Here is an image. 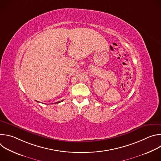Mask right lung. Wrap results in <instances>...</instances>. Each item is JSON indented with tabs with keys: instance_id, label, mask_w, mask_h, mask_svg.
Masks as SVG:
<instances>
[{
	"instance_id": "right-lung-1",
	"label": "right lung",
	"mask_w": 161,
	"mask_h": 161,
	"mask_svg": "<svg viewBox=\"0 0 161 161\" xmlns=\"http://www.w3.org/2000/svg\"><path fill=\"white\" fill-rule=\"evenodd\" d=\"M62 101H63V100H62V101H58V102H57V103H60V102H62Z\"/></svg>"
}]
</instances>
